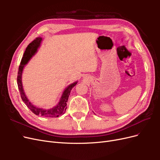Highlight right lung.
<instances>
[{"label": "right lung", "mask_w": 160, "mask_h": 160, "mask_svg": "<svg viewBox=\"0 0 160 160\" xmlns=\"http://www.w3.org/2000/svg\"><path fill=\"white\" fill-rule=\"evenodd\" d=\"M42 41V38L41 37H37L35 40L32 41L31 43H29L27 47V49L24 53L23 57L21 59V64L18 67V75H17V84L18 88L20 91V94L22 100L24 101V103L27 107L29 108V109L32 111L33 113H35L37 115L40 116H44L46 118H57L59 117V115H61L65 113V111L67 109V102L69 99V95H70L71 90L74 88L77 85V82L73 83L72 84L70 85L67 87L64 91L62 95L60 101L59 102L55 107H54L50 109H43L41 108H38L37 107L32 105L29 101L28 100L27 97L24 93L23 88L22 86V81H21V77H22V72L24 67L27 63L28 61L32 57V55L37 52L38 47H39L41 42Z\"/></svg>", "instance_id": "1"}]
</instances>
